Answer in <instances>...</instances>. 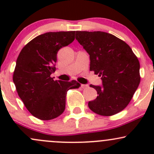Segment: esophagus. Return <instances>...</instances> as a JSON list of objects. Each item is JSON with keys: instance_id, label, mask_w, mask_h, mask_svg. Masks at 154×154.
Segmentation results:
<instances>
[{"instance_id": "obj_1", "label": "esophagus", "mask_w": 154, "mask_h": 154, "mask_svg": "<svg viewBox=\"0 0 154 154\" xmlns=\"http://www.w3.org/2000/svg\"><path fill=\"white\" fill-rule=\"evenodd\" d=\"M88 85H85V84H82L81 85V88H88Z\"/></svg>"}]
</instances>
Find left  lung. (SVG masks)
<instances>
[{
	"label": "left lung",
	"instance_id": "left-lung-1",
	"mask_svg": "<svg viewBox=\"0 0 154 154\" xmlns=\"http://www.w3.org/2000/svg\"><path fill=\"white\" fill-rule=\"evenodd\" d=\"M76 39L89 54L90 71L101 77L103 84L90 85L98 95L88 102L89 109L103 116L120 112L140 83L137 57L125 42L108 32L77 31Z\"/></svg>",
	"mask_w": 154,
	"mask_h": 154
}]
</instances>
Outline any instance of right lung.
I'll use <instances>...</instances> for the list:
<instances>
[{
	"label": "right lung",
	"instance_id": "1",
	"mask_svg": "<svg viewBox=\"0 0 154 154\" xmlns=\"http://www.w3.org/2000/svg\"><path fill=\"white\" fill-rule=\"evenodd\" d=\"M75 31L49 32L38 35L20 52L13 73L18 96L27 110L37 119L51 120L60 116L66 109L67 91L80 84L54 80L57 54L59 50L74 40Z\"/></svg>",
	"mask_w": 154,
	"mask_h": 154
}]
</instances>
